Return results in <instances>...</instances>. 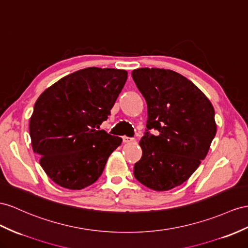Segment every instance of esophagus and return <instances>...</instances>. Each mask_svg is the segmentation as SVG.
<instances>
[{
    "instance_id": "esophagus-1",
    "label": "esophagus",
    "mask_w": 248,
    "mask_h": 248,
    "mask_svg": "<svg viewBox=\"0 0 248 248\" xmlns=\"http://www.w3.org/2000/svg\"><path fill=\"white\" fill-rule=\"evenodd\" d=\"M123 141H124V143H129V142L134 141V138L128 137V136H124V137H123Z\"/></svg>"
}]
</instances>
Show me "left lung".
Wrapping results in <instances>:
<instances>
[{"label":"left lung","mask_w":248,"mask_h":248,"mask_svg":"<svg viewBox=\"0 0 248 248\" xmlns=\"http://www.w3.org/2000/svg\"><path fill=\"white\" fill-rule=\"evenodd\" d=\"M133 80L147 101V129L139 144L135 178L154 190L186 181L207 155L217 132L211 101L185 76L172 70L140 68ZM154 128L158 136L149 133Z\"/></svg>","instance_id":"1"}]
</instances>
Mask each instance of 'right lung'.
<instances>
[{
    "instance_id": "obj_1",
    "label": "right lung",
    "mask_w": 248,
    "mask_h": 248,
    "mask_svg": "<svg viewBox=\"0 0 248 248\" xmlns=\"http://www.w3.org/2000/svg\"><path fill=\"white\" fill-rule=\"evenodd\" d=\"M128 78L124 70L90 67L56 81L34 105L29 133L34 153L56 185L85 188L96 181L123 139L98 130Z\"/></svg>"
}]
</instances>
